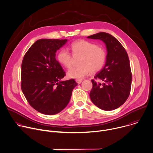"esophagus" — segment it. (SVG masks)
Masks as SVG:
<instances>
[{
  "instance_id": "esophagus-1",
  "label": "esophagus",
  "mask_w": 153,
  "mask_h": 153,
  "mask_svg": "<svg viewBox=\"0 0 153 153\" xmlns=\"http://www.w3.org/2000/svg\"><path fill=\"white\" fill-rule=\"evenodd\" d=\"M76 82L78 84H81V83L82 82V80H81V79H76Z\"/></svg>"
}]
</instances>
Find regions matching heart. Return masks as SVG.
Masks as SVG:
<instances>
[{
	"instance_id": "heart-1",
	"label": "heart",
	"mask_w": 153,
	"mask_h": 153,
	"mask_svg": "<svg viewBox=\"0 0 153 153\" xmlns=\"http://www.w3.org/2000/svg\"><path fill=\"white\" fill-rule=\"evenodd\" d=\"M70 50L73 56H80L78 67L72 68L68 72V75L71 78L81 79L90 72L95 74L104 67L107 52L104 48L96 44L84 40L74 42L70 45ZM56 58L58 62L66 68L72 66V57L65 49L58 51Z\"/></svg>"
}]
</instances>
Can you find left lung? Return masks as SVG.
Instances as JSON below:
<instances>
[{
    "instance_id": "1",
    "label": "left lung",
    "mask_w": 153,
    "mask_h": 153,
    "mask_svg": "<svg viewBox=\"0 0 153 153\" xmlns=\"http://www.w3.org/2000/svg\"><path fill=\"white\" fill-rule=\"evenodd\" d=\"M87 38L103 41L107 51L104 67L91 80V101L104 110L116 109L126 101L130 94L132 74L128 54L120 43L108 33H99Z\"/></svg>"
}]
</instances>
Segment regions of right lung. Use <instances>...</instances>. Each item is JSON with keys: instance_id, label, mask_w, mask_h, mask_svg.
I'll list each match as a JSON object with an SVG mask.
<instances>
[{"instance_id": "add662e5", "label": "right lung", "mask_w": 153, "mask_h": 153, "mask_svg": "<svg viewBox=\"0 0 153 153\" xmlns=\"http://www.w3.org/2000/svg\"><path fill=\"white\" fill-rule=\"evenodd\" d=\"M67 40L40 39L24 55L22 63L21 88L29 105L48 115L62 111L68 104L77 83L74 79L62 81L65 72L55 53Z\"/></svg>"}]
</instances>
